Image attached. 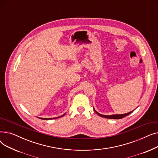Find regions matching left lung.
Masks as SVG:
<instances>
[{
  "instance_id": "1",
  "label": "left lung",
  "mask_w": 158,
  "mask_h": 158,
  "mask_svg": "<svg viewBox=\"0 0 158 158\" xmlns=\"http://www.w3.org/2000/svg\"><path fill=\"white\" fill-rule=\"evenodd\" d=\"M94 111L97 113L98 115L100 116V117H104V118H110V119H120V118H122L123 117H126V116L129 115V114H131L132 112H133V111H130L127 113H125V114H112V115H104V114H101L100 113H98V112H97L95 109H94Z\"/></svg>"
}]
</instances>
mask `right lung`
<instances>
[{
  "label": "right lung",
  "mask_w": 158,
  "mask_h": 158,
  "mask_svg": "<svg viewBox=\"0 0 158 158\" xmlns=\"http://www.w3.org/2000/svg\"><path fill=\"white\" fill-rule=\"evenodd\" d=\"M65 114V113L61 116H60V117H55V118H39L40 119H42V120H51V119H56V118H60V117H63V116Z\"/></svg>",
  "instance_id": "right-lung-1"
}]
</instances>
